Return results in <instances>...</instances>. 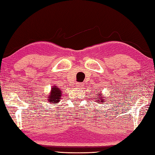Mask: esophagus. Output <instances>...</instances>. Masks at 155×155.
Masks as SVG:
<instances>
[{
    "instance_id": "obj_1",
    "label": "esophagus",
    "mask_w": 155,
    "mask_h": 155,
    "mask_svg": "<svg viewBox=\"0 0 155 155\" xmlns=\"http://www.w3.org/2000/svg\"><path fill=\"white\" fill-rule=\"evenodd\" d=\"M76 87H84V84L83 83H77V84H76Z\"/></svg>"
}]
</instances>
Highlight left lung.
<instances>
[{
	"instance_id": "obj_1",
	"label": "left lung",
	"mask_w": 155,
	"mask_h": 155,
	"mask_svg": "<svg viewBox=\"0 0 155 155\" xmlns=\"http://www.w3.org/2000/svg\"><path fill=\"white\" fill-rule=\"evenodd\" d=\"M97 96H98V99H99L100 100V101H101V102H103V101H102V99L101 98H100V96H101V94H99V95H97Z\"/></svg>"
}]
</instances>
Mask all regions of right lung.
<instances>
[{"label":"right lung","instance_id":"1","mask_svg":"<svg viewBox=\"0 0 155 155\" xmlns=\"http://www.w3.org/2000/svg\"><path fill=\"white\" fill-rule=\"evenodd\" d=\"M60 96H61V91L60 90L59 88H57L56 86L51 89V91L50 95L48 96V101L49 102L52 103V104H57L59 102L60 99Z\"/></svg>","mask_w":155,"mask_h":155}]
</instances>
